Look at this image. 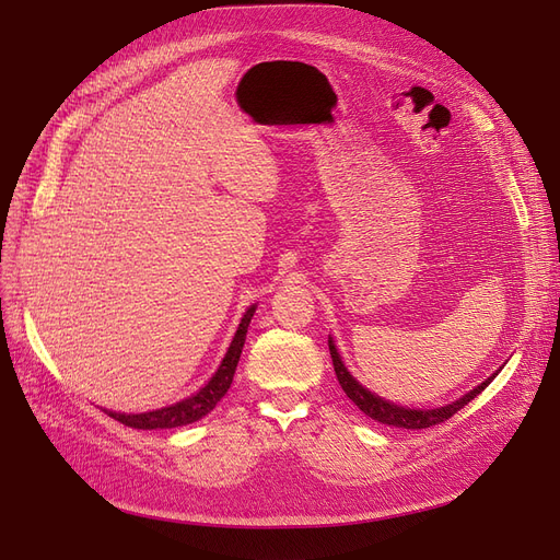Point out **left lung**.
I'll return each mask as SVG.
<instances>
[{
    "instance_id": "obj_1",
    "label": "left lung",
    "mask_w": 560,
    "mask_h": 560,
    "mask_svg": "<svg viewBox=\"0 0 560 560\" xmlns=\"http://www.w3.org/2000/svg\"><path fill=\"white\" fill-rule=\"evenodd\" d=\"M329 354H331V361H334V371H336V380H338L340 388H343L346 396L363 411V415L375 419L377 423L394 425V428H407V430H421V428H430V425L448 421L453 415H457L462 407L471 402L482 392V388L497 377V373H494L492 377H488L482 384H478L474 392H469L467 396H462L453 405H446V407H440V409H407V407H398L394 402H386L380 396L366 392V388H363L348 373V369L343 366V361H340V357L336 352L334 340H329Z\"/></svg>"
}]
</instances>
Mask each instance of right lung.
I'll list each match as a JSON object with an SVG mask.
<instances>
[{
    "label": "right lung",
    "instance_id": "add662e5",
    "mask_svg": "<svg viewBox=\"0 0 560 560\" xmlns=\"http://www.w3.org/2000/svg\"><path fill=\"white\" fill-rule=\"evenodd\" d=\"M254 311L256 306H252L245 318H242L237 331H235V338L233 343L222 361V366L217 369V373L212 375V380L201 388L199 394H194L191 398H185L172 407H164V409H155V411H145V415H118V411H107V415L124 423L128 428H137V430H158V428H178V425H187V423H194L203 419L208 411H212L217 407V402H220L226 392L233 384V375H235V369H237V361H240V354H242V348H245V338H247V327L254 318Z\"/></svg>",
    "mask_w": 560,
    "mask_h": 560
}]
</instances>
